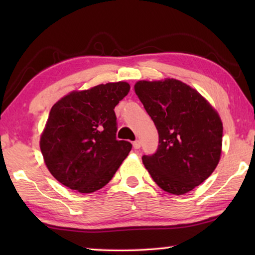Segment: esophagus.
Returning <instances> with one entry per match:
<instances>
[{
    "label": "esophagus",
    "instance_id": "1",
    "mask_svg": "<svg viewBox=\"0 0 255 255\" xmlns=\"http://www.w3.org/2000/svg\"><path fill=\"white\" fill-rule=\"evenodd\" d=\"M132 146H133V148H135V149H138V148L140 147V141H139V140L133 141V143H132Z\"/></svg>",
    "mask_w": 255,
    "mask_h": 255
}]
</instances>
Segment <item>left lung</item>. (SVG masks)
<instances>
[{
	"mask_svg": "<svg viewBox=\"0 0 255 255\" xmlns=\"http://www.w3.org/2000/svg\"><path fill=\"white\" fill-rule=\"evenodd\" d=\"M133 89L158 131V148L150 156L144 155V166L164 191H191L221 159L218 112L197 90L175 79L138 81Z\"/></svg>",
	"mask_w": 255,
	"mask_h": 255,
	"instance_id": "1",
	"label": "left lung"
}]
</instances>
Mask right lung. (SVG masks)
Listing matches in <instances>:
<instances>
[{"label": "right lung", "mask_w": 255, "mask_h": 255, "mask_svg": "<svg viewBox=\"0 0 255 255\" xmlns=\"http://www.w3.org/2000/svg\"><path fill=\"white\" fill-rule=\"evenodd\" d=\"M127 82L72 91L51 107L40 135L47 169L60 183L91 193L109 182L131 144L116 139L115 107L127 96Z\"/></svg>", "instance_id": "add662e5"}]
</instances>
